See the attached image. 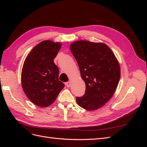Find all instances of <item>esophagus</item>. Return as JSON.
Returning a JSON list of instances; mask_svg holds the SVG:
<instances>
[{
	"label": "esophagus",
	"mask_w": 147,
	"mask_h": 147,
	"mask_svg": "<svg viewBox=\"0 0 147 147\" xmlns=\"http://www.w3.org/2000/svg\"><path fill=\"white\" fill-rule=\"evenodd\" d=\"M65 86H67V87H70V86H71V82H66V83H65Z\"/></svg>",
	"instance_id": "1"
}]
</instances>
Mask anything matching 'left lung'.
I'll return each instance as SVG.
<instances>
[{
  "mask_svg": "<svg viewBox=\"0 0 147 147\" xmlns=\"http://www.w3.org/2000/svg\"><path fill=\"white\" fill-rule=\"evenodd\" d=\"M70 50L86 84L84 94L76 100L83 109L91 111L103 107L113 95L120 78V67L110 48L104 43L75 42Z\"/></svg>",
  "mask_w": 147,
  "mask_h": 147,
  "instance_id": "1",
  "label": "left lung"
}]
</instances>
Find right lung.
<instances>
[{
    "instance_id": "obj_1",
    "label": "right lung",
    "mask_w": 147,
    "mask_h": 147,
    "mask_svg": "<svg viewBox=\"0 0 147 147\" xmlns=\"http://www.w3.org/2000/svg\"><path fill=\"white\" fill-rule=\"evenodd\" d=\"M61 47L59 43L43 41L32 49L23 64V91L32 103L41 107L51 105L65 86L59 80V69L53 61Z\"/></svg>"
}]
</instances>
